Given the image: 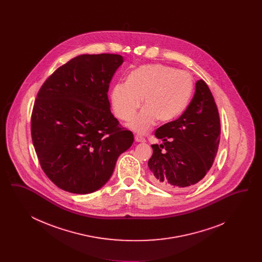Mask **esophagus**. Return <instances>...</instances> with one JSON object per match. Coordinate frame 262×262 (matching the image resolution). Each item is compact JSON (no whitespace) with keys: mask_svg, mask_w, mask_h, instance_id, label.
<instances>
[{"mask_svg":"<svg viewBox=\"0 0 262 262\" xmlns=\"http://www.w3.org/2000/svg\"><path fill=\"white\" fill-rule=\"evenodd\" d=\"M135 139H136V141H137V142H145V141H146V139H145L144 137H141V136H139V135H137V136L135 137Z\"/></svg>","mask_w":262,"mask_h":262,"instance_id":"1","label":"esophagus"}]
</instances>
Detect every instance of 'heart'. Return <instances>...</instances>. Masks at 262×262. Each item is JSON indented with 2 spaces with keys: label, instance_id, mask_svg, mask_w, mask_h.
I'll use <instances>...</instances> for the list:
<instances>
[{
  "label": "heart",
  "instance_id": "b5f03b06",
  "mask_svg": "<svg viewBox=\"0 0 262 262\" xmlns=\"http://www.w3.org/2000/svg\"><path fill=\"white\" fill-rule=\"evenodd\" d=\"M193 90L192 77L186 72L165 64H145L132 72L126 81L114 85L111 93L116 116L128 121L141 106L145 107L130 121L128 126L144 134L158 120L167 123L186 110Z\"/></svg>",
  "mask_w": 262,
  "mask_h": 262
}]
</instances>
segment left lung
<instances>
[{"label":"left lung","mask_w":262,"mask_h":262,"mask_svg":"<svg viewBox=\"0 0 262 262\" xmlns=\"http://www.w3.org/2000/svg\"><path fill=\"white\" fill-rule=\"evenodd\" d=\"M218 109L208 85L200 79L186 111L173 122L161 125L152 144L148 161L150 182L170 191L192 187L210 170L220 141Z\"/></svg>","instance_id":"8db88e82"}]
</instances>
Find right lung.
<instances>
[{
	"label": "right lung",
	"mask_w": 262,
	"mask_h": 262,
	"mask_svg": "<svg viewBox=\"0 0 262 262\" xmlns=\"http://www.w3.org/2000/svg\"><path fill=\"white\" fill-rule=\"evenodd\" d=\"M121 55H80L57 69L38 91L31 137L42 170L61 189L85 194L103 187L134 135L113 116L110 81Z\"/></svg>",
	"instance_id": "obj_1"
}]
</instances>
